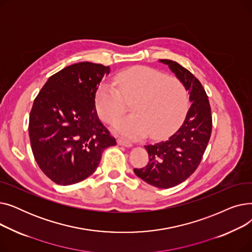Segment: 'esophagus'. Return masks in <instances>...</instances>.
<instances>
[{
	"label": "esophagus",
	"instance_id": "esophagus-1",
	"mask_svg": "<svg viewBox=\"0 0 252 252\" xmlns=\"http://www.w3.org/2000/svg\"><path fill=\"white\" fill-rule=\"evenodd\" d=\"M117 143H118V145H121V146H125V147H127V148L133 146V144H131L129 141L125 140V139H118Z\"/></svg>",
	"mask_w": 252,
	"mask_h": 252
}]
</instances>
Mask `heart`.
<instances>
[{
  "instance_id": "obj_1",
  "label": "heart",
  "mask_w": 252,
  "mask_h": 252,
  "mask_svg": "<svg viewBox=\"0 0 252 252\" xmlns=\"http://www.w3.org/2000/svg\"><path fill=\"white\" fill-rule=\"evenodd\" d=\"M117 89L103 82L96 93V108L104 122L111 124L122 116L126 102H131L130 114L119 119L113 128L130 139L149 133L153 139L174 131L187 113L189 95L176 77L146 66H137L118 72L114 78Z\"/></svg>"
}]
</instances>
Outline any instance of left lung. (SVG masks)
Listing matches in <instances>:
<instances>
[{
  "label": "left lung",
  "instance_id": "1",
  "mask_svg": "<svg viewBox=\"0 0 252 252\" xmlns=\"http://www.w3.org/2000/svg\"><path fill=\"white\" fill-rule=\"evenodd\" d=\"M189 92L191 106L184 123L166 141L147 145L149 162L134 168L137 177L160 189L175 187L186 181L199 165L208 144L213 118L206 93L200 82L182 65L160 59Z\"/></svg>",
  "mask_w": 252,
  "mask_h": 252
}]
</instances>
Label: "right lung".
<instances>
[{
  "label": "right lung",
  "mask_w": 252,
  "mask_h": 252,
  "mask_svg": "<svg viewBox=\"0 0 252 252\" xmlns=\"http://www.w3.org/2000/svg\"><path fill=\"white\" fill-rule=\"evenodd\" d=\"M109 66L79 62L49 77L34 99L30 139L43 173L62 186L96 170L102 152L116 141L99 121L96 93Z\"/></svg>",
  "instance_id": "right-lung-1"
}]
</instances>
